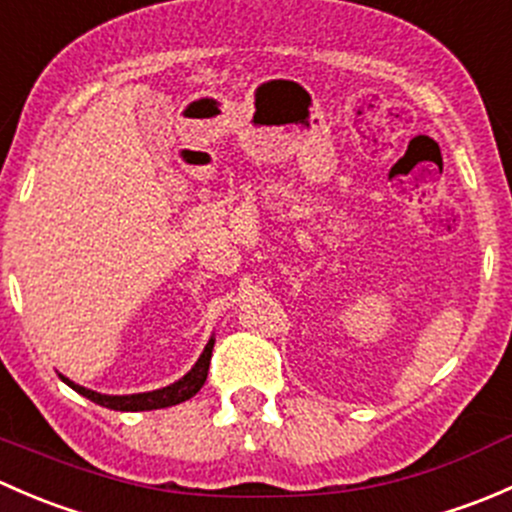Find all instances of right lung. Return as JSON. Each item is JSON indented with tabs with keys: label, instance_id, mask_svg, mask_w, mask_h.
I'll return each mask as SVG.
<instances>
[{
	"label": "right lung",
	"instance_id": "1",
	"mask_svg": "<svg viewBox=\"0 0 512 512\" xmlns=\"http://www.w3.org/2000/svg\"><path fill=\"white\" fill-rule=\"evenodd\" d=\"M213 347H215V339H210L205 352L200 354L198 364L188 371L180 381L175 384L165 386V389L158 391H148V394H131V396H106V394H96V391L84 389V386L74 384L69 381L66 376L61 379L71 386L74 391H79L81 396L91 399L98 406H106V409L113 411H153V409H165V406H175V404H183V401L193 399L200 389H203L205 379H208V369H210V356H213Z\"/></svg>",
	"mask_w": 512,
	"mask_h": 512
}]
</instances>
